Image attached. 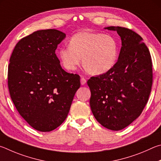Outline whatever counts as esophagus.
Listing matches in <instances>:
<instances>
[{
    "mask_svg": "<svg viewBox=\"0 0 161 161\" xmlns=\"http://www.w3.org/2000/svg\"><path fill=\"white\" fill-rule=\"evenodd\" d=\"M86 83V79L85 77H83V76H81L80 77V83L81 85H85Z\"/></svg>",
    "mask_w": 161,
    "mask_h": 161,
    "instance_id": "34e87169",
    "label": "esophagus"
}]
</instances>
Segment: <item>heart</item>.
Wrapping results in <instances>:
<instances>
[{
  "label": "heart",
  "instance_id": "heart-1",
  "mask_svg": "<svg viewBox=\"0 0 161 161\" xmlns=\"http://www.w3.org/2000/svg\"><path fill=\"white\" fill-rule=\"evenodd\" d=\"M118 44L107 34L83 31L75 34L69 46L58 51V58L65 69L74 70L81 62L89 73L101 75L113 69L118 58Z\"/></svg>",
  "mask_w": 161,
  "mask_h": 161
}]
</instances>
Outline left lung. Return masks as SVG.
Instances as JSON below:
<instances>
[{"label": "left lung", "mask_w": 161, "mask_h": 161, "mask_svg": "<svg viewBox=\"0 0 161 161\" xmlns=\"http://www.w3.org/2000/svg\"><path fill=\"white\" fill-rule=\"evenodd\" d=\"M121 37L117 62L109 71L88 80L90 105L97 121L112 131L125 129L142 114L151 93L153 71L142 36L122 27H108Z\"/></svg>", "instance_id": "left-lung-1"}]
</instances>
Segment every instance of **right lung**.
<instances>
[{
	"mask_svg": "<svg viewBox=\"0 0 161 161\" xmlns=\"http://www.w3.org/2000/svg\"><path fill=\"white\" fill-rule=\"evenodd\" d=\"M66 35L42 30L20 39L10 58V97L22 117L35 129L51 131L66 119L80 76L62 69L55 51Z\"/></svg>",
	"mask_w": 161,
	"mask_h": 161,
	"instance_id": "obj_1",
	"label": "right lung"
}]
</instances>
